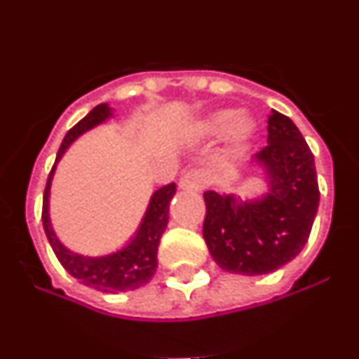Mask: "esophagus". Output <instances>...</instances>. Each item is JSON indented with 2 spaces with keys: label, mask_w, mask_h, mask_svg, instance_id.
Masks as SVG:
<instances>
[{
  "label": "esophagus",
  "mask_w": 359,
  "mask_h": 359,
  "mask_svg": "<svg viewBox=\"0 0 359 359\" xmlns=\"http://www.w3.org/2000/svg\"><path fill=\"white\" fill-rule=\"evenodd\" d=\"M207 185V177L199 169H190L180 177V189L190 190V192H199Z\"/></svg>",
  "instance_id": "34e87169"
}]
</instances>
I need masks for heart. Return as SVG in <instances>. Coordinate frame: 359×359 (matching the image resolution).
<instances>
[{"label":"heart","instance_id":"obj_1","mask_svg":"<svg viewBox=\"0 0 359 359\" xmlns=\"http://www.w3.org/2000/svg\"><path fill=\"white\" fill-rule=\"evenodd\" d=\"M230 128L232 129L230 132L231 144L241 147L252 140L253 133H255V122L248 115H239L233 109H221L215 111L207 120H203L199 131L205 136H221L228 133Z\"/></svg>","mask_w":359,"mask_h":359}]
</instances>
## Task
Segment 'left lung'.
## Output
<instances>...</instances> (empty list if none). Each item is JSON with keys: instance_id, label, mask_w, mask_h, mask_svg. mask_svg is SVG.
I'll use <instances>...</instances> for the list:
<instances>
[{"instance_id": "1", "label": "left lung", "mask_w": 359, "mask_h": 359, "mask_svg": "<svg viewBox=\"0 0 359 359\" xmlns=\"http://www.w3.org/2000/svg\"><path fill=\"white\" fill-rule=\"evenodd\" d=\"M255 161L268 176V194L261 199L203 194V237L215 264L250 277L271 273L302 252L320 201L315 156L286 115L271 109L268 145Z\"/></svg>"}]
</instances>
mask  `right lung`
Here are the masks:
<instances>
[{
	"instance_id": "obj_1",
	"label": "right lung",
	"mask_w": 359,
	"mask_h": 359,
	"mask_svg": "<svg viewBox=\"0 0 359 359\" xmlns=\"http://www.w3.org/2000/svg\"><path fill=\"white\" fill-rule=\"evenodd\" d=\"M109 116H113L111 107L107 104H98L81 122L75 123L66 133L65 140H62L59 152H57L55 163L52 167L48 182H46V187H44L43 226L53 253H55V257L62 264V268L72 277L77 278L84 286L93 287L97 291L116 293V291H133L145 286L152 278L154 271H156L158 244H160L161 233H163L165 228H167V223H169V203L172 199V196L176 194V185L169 183V185L158 189L152 194L151 201H149L147 212H145V217L142 221L140 228L136 231L135 239L126 248L104 257H86L69 252L65 244L57 239L55 233H53L48 214L50 185H52L53 170H55L57 161L61 160V156L65 154L68 145L75 138H79L82 133L90 131L91 128H95L98 123H102Z\"/></svg>"
}]
</instances>
